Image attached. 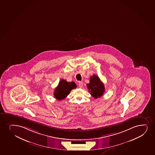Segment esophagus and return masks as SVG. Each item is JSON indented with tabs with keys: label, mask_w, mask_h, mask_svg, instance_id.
<instances>
[{
	"label": "esophagus",
	"mask_w": 155,
	"mask_h": 155,
	"mask_svg": "<svg viewBox=\"0 0 155 155\" xmlns=\"http://www.w3.org/2000/svg\"><path fill=\"white\" fill-rule=\"evenodd\" d=\"M78 86L79 87L81 88L82 87V86H83V82L82 81H79Z\"/></svg>",
	"instance_id": "obj_1"
}]
</instances>
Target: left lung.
Masks as SVG:
<instances>
[{
	"instance_id": "left-lung-1",
	"label": "left lung",
	"mask_w": 155,
	"mask_h": 155,
	"mask_svg": "<svg viewBox=\"0 0 155 155\" xmlns=\"http://www.w3.org/2000/svg\"><path fill=\"white\" fill-rule=\"evenodd\" d=\"M87 86L90 94L95 98L102 97L105 92L104 84L101 81L99 77L94 74L90 77V82L87 84Z\"/></svg>"
}]
</instances>
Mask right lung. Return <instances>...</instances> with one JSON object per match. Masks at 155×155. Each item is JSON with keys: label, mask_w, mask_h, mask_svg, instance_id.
Masks as SVG:
<instances>
[{"label": "right lung", "mask_w": 155, "mask_h": 155, "mask_svg": "<svg viewBox=\"0 0 155 155\" xmlns=\"http://www.w3.org/2000/svg\"><path fill=\"white\" fill-rule=\"evenodd\" d=\"M76 87V84L75 82H68L66 80L61 79L54 90V97L58 100H63L69 94L71 90Z\"/></svg>", "instance_id": "1"}]
</instances>
